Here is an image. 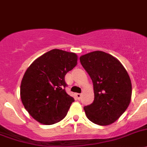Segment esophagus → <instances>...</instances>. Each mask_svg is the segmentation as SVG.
I'll return each mask as SVG.
<instances>
[{"instance_id": "34e87169", "label": "esophagus", "mask_w": 147, "mask_h": 147, "mask_svg": "<svg viewBox=\"0 0 147 147\" xmlns=\"http://www.w3.org/2000/svg\"><path fill=\"white\" fill-rule=\"evenodd\" d=\"M76 97H77L78 100H80L81 97H82V94L77 93V94H76Z\"/></svg>"}]
</instances>
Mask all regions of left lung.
<instances>
[{
  "label": "left lung",
  "mask_w": 147,
  "mask_h": 147,
  "mask_svg": "<svg viewBox=\"0 0 147 147\" xmlns=\"http://www.w3.org/2000/svg\"><path fill=\"white\" fill-rule=\"evenodd\" d=\"M80 62L94 86V100L84 107L86 117L97 125H110L131 102L132 86L128 72L118 59L99 50L82 55Z\"/></svg>",
  "instance_id": "obj_1"
}]
</instances>
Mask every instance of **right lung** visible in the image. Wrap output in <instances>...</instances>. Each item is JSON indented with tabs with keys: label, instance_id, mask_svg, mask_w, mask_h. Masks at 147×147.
<instances>
[{
	"label": "right lung",
	"instance_id": "right-lung-1",
	"mask_svg": "<svg viewBox=\"0 0 147 147\" xmlns=\"http://www.w3.org/2000/svg\"><path fill=\"white\" fill-rule=\"evenodd\" d=\"M74 53L53 49L27 68L20 87L21 100L31 116L44 125L63 119L74 99L65 92V76L77 65Z\"/></svg>",
	"mask_w": 147,
	"mask_h": 147
}]
</instances>
